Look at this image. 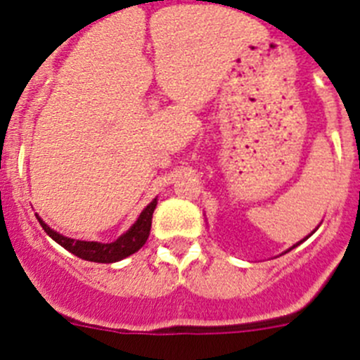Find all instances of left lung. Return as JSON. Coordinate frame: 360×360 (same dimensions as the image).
Returning <instances> with one entry per match:
<instances>
[{
  "instance_id": "8db88e82",
  "label": "left lung",
  "mask_w": 360,
  "mask_h": 360,
  "mask_svg": "<svg viewBox=\"0 0 360 360\" xmlns=\"http://www.w3.org/2000/svg\"><path fill=\"white\" fill-rule=\"evenodd\" d=\"M317 228H319V226H317ZM317 228H316V229H317ZM316 229H314V231H312V233H316ZM312 233H310V235H309V236H312ZM309 236H305V238H303V240H300V242H297V244H294V245H292V248H289V249H287V251H285V252H289V251H290V249L297 248V245H300V244H301V242H305V240H307V238H309Z\"/></svg>"
}]
</instances>
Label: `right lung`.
I'll return each instance as SVG.
<instances>
[{"mask_svg":"<svg viewBox=\"0 0 360 360\" xmlns=\"http://www.w3.org/2000/svg\"><path fill=\"white\" fill-rule=\"evenodd\" d=\"M158 199H152V202H148L143 208V212L140 213V217L136 219L134 224H132L124 235H120L115 242H108V244L89 240H75V238L64 236L60 235V233L55 231V229H51L37 213H35V217H37L39 224L43 226V229L46 231V235L51 236V238H53L59 245H63L64 249H68L71 255H75V257L87 262L115 264V262L124 260V258L131 257L132 252L140 251V249L143 248L148 235H150L152 213H154Z\"/></svg>","mask_w":360,"mask_h":360,"instance_id":"1","label":"right lung"}]
</instances>
